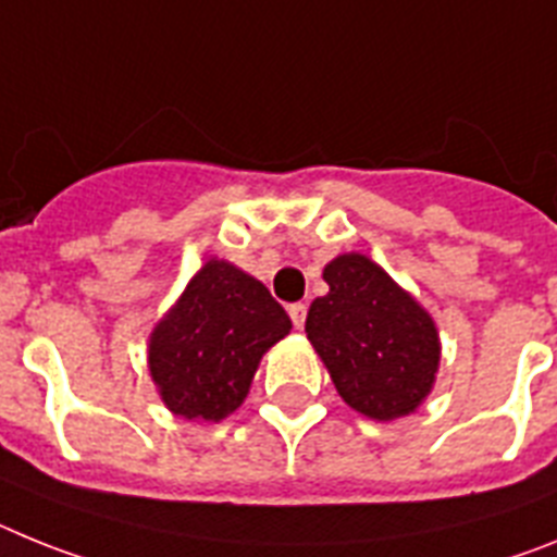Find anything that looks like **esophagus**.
<instances>
[{
    "label": "esophagus",
    "mask_w": 557,
    "mask_h": 557,
    "mask_svg": "<svg viewBox=\"0 0 557 557\" xmlns=\"http://www.w3.org/2000/svg\"><path fill=\"white\" fill-rule=\"evenodd\" d=\"M288 317H292L294 327H297V331H302V325H306V317H308V308L302 306V302H294V306H288Z\"/></svg>",
    "instance_id": "obj_1"
}]
</instances>
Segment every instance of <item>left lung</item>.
<instances>
[{
    "label": "left lung",
    "mask_w": 557,
    "mask_h": 557,
    "mask_svg": "<svg viewBox=\"0 0 557 557\" xmlns=\"http://www.w3.org/2000/svg\"><path fill=\"white\" fill-rule=\"evenodd\" d=\"M306 333L336 393L372 420H398L432 393L440 367L434 319L367 255H338L322 272Z\"/></svg>",
    "instance_id": "obj_1"
}]
</instances>
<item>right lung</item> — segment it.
Returning a JSON list of instances; mask_svg holds the SVG:
<instances>
[{
    "mask_svg": "<svg viewBox=\"0 0 557 557\" xmlns=\"http://www.w3.org/2000/svg\"><path fill=\"white\" fill-rule=\"evenodd\" d=\"M292 319L260 280L207 260L148 338V370L173 414L219 423L244 404Z\"/></svg>",
    "mask_w": 557,
    "mask_h": 557,
    "instance_id": "right-lung-1",
    "label": "right lung"
}]
</instances>
